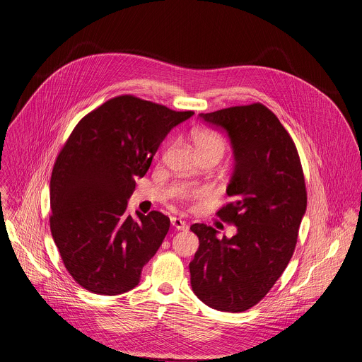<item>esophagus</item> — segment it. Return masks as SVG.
<instances>
[{"instance_id": "34e87169", "label": "esophagus", "mask_w": 362, "mask_h": 362, "mask_svg": "<svg viewBox=\"0 0 362 362\" xmlns=\"http://www.w3.org/2000/svg\"><path fill=\"white\" fill-rule=\"evenodd\" d=\"M170 223H172V226H173L175 229H177V230H187V229H189V226L186 225V222L182 221L180 218H170Z\"/></svg>"}]
</instances>
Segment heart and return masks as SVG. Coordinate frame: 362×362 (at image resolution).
<instances>
[{"label": "heart", "mask_w": 362, "mask_h": 362, "mask_svg": "<svg viewBox=\"0 0 362 362\" xmlns=\"http://www.w3.org/2000/svg\"><path fill=\"white\" fill-rule=\"evenodd\" d=\"M194 146L197 148V151H204V150H219L223 153L225 148V141L223 139L211 132V130H202L200 133H197L194 136ZM209 189L208 187H189V186H182L176 190V197L179 200L189 201L193 199H204L206 196H209Z\"/></svg>", "instance_id": "1"}]
</instances>
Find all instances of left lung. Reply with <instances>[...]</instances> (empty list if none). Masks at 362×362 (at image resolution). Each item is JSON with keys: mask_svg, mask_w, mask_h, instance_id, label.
<instances>
[{"mask_svg": "<svg viewBox=\"0 0 362 362\" xmlns=\"http://www.w3.org/2000/svg\"><path fill=\"white\" fill-rule=\"evenodd\" d=\"M201 119L226 130L235 169L216 215L238 228L228 239L192 225L200 245L190 262L194 294L218 311L243 313L258 304L286 269L307 209V190L294 141L265 105L230 107Z\"/></svg>", "mask_w": 362, "mask_h": 362, "instance_id": "obj_1", "label": "left lung"}]
</instances>
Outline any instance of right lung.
Returning a JSON list of instances; mask_svg holds the SVG:
<instances>
[{
    "label": "right lung",
    "instance_id": "1",
    "mask_svg": "<svg viewBox=\"0 0 362 362\" xmlns=\"http://www.w3.org/2000/svg\"><path fill=\"white\" fill-rule=\"evenodd\" d=\"M193 115L124 94L81 118L68 137L52 168L49 228L86 290L117 296L139 284L170 221L158 211L134 219L127 200L170 129Z\"/></svg>",
    "mask_w": 362,
    "mask_h": 362
}]
</instances>
